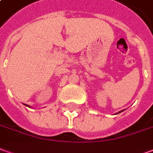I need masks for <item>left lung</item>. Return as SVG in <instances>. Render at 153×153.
Instances as JSON below:
<instances>
[{"label": "left lung", "instance_id": "left-lung-1", "mask_svg": "<svg viewBox=\"0 0 153 153\" xmlns=\"http://www.w3.org/2000/svg\"><path fill=\"white\" fill-rule=\"evenodd\" d=\"M121 111H120V112H121Z\"/></svg>", "mask_w": 153, "mask_h": 153}]
</instances>
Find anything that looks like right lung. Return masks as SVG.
Instances as JSON below:
<instances>
[{
    "label": "right lung",
    "mask_w": 153,
    "mask_h": 153,
    "mask_svg": "<svg viewBox=\"0 0 153 153\" xmlns=\"http://www.w3.org/2000/svg\"><path fill=\"white\" fill-rule=\"evenodd\" d=\"M26 106H27V105H26Z\"/></svg>",
    "instance_id": "add662e5"
}]
</instances>
